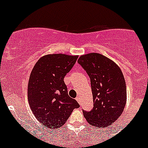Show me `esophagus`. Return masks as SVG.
<instances>
[{"mask_svg": "<svg viewBox=\"0 0 148 148\" xmlns=\"http://www.w3.org/2000/svg\"><path fill=\"white\" fill-rule=\"evenodd\" d=\"M77 100V101H78V104H81V98L79 97V96H77L76 99H75Z\"/></svg>", "mask_w": 148, "mask_h": 148, "instance_id": "1", "label": "esophagus"}]
</instances>
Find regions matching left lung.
<instances>
[{"mask_svg": "<svg viewBox=\"0 0 148 148\" xmlns=\"http://www.w3.org/2000/svg\"><path fill=\"white\" fill-rule=\"evenodd\" d=\"M78 62L90 77L93 100L92 109L83 110L84 116L92 126H110L121 116L126 104V83L121 69L99 53L84 55Z\"/></svg>", "mask_w": 148, "mask_h": 148, "instance_id": "left-lung-1", "label": "left lung"}]
</instances>
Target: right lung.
Here are the masks:
<instances>
[{"label":"right lung","instance_id":"1","mask_svg":"<svg viewBox=\"0 0 148 148\" xmlns=\"http://www.w3.org/2000/svg\"><path fill=\"white\" fill-rule=\"evenodd\" d=\"M77 56L47 55L35 64L28 84V102L38 120L48 129L56 130L66 123L75 108L80 107L68 95L64 82Z\"/></svg>","mask_w":148,"mask_h":148}]
</instances>
